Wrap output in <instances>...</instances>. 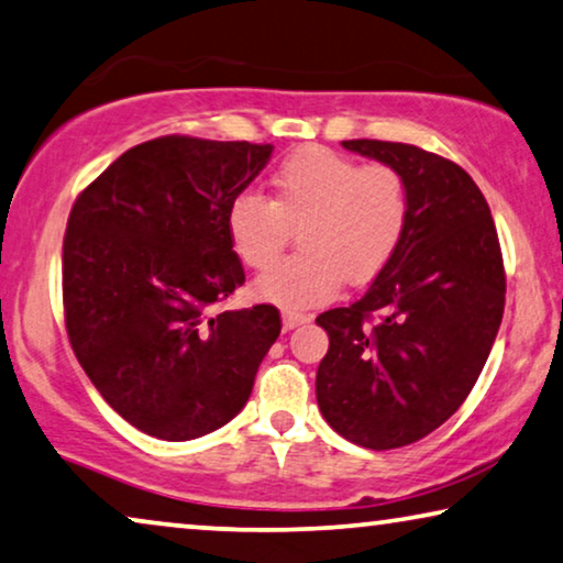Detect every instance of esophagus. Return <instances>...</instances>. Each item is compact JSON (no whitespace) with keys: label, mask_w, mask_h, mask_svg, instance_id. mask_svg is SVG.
<instances>
[{"label":"esophagus","mask_w":563,"mask_h":563,"mask_svg":"<svg viewBox=\"0 0 563 563\" xmlns=\"http://www.w3.org/2000/svg\"><path fill=\"white\" fill-rule=\"evenodd\" d=\"M310 321L308 313H300V310H292V308H285L283 310V329L290 331V329H298V325H303Z\"/></svg>","instance_id":"obj_1"}]
</instances>
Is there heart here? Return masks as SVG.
Here are the masks:
<instances>
[{
	"label": "heart",
	"instance_id": "heart-1",
	"mask_svg": "<svg viewBox=\"0 0 563 563\" xmlns=\"http://www.w3.org/2000/svg\"><path fill=\"white\" fill-rule=\"evenodd\" d=\"M273 197L240 191L228 207V238L250 271H269L299 228L301 253L257 280L280 306H316L343 280L376 278L405 240L409 184L391 164H358L325 146H300L271 176Z\"/></svg>",
	"mask_w": 563,
	"mask_h": 563
}]
</instances>
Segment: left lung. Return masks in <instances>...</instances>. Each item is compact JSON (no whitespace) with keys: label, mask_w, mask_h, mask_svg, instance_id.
<instances>
[{"label":"left lung","mask_w":563,"mask_h":563,"mask_svg":"<svg viewBox=\"0 0 563 563\" xmlns=\"http://www.w3.org/2000/svg\"><path fill=\"white\" fill-rule=\"evenodd\" d=\"M343 148L397 166L412 214L372 288L316 318L329 333L316 399L349 442L405 448L457 412L488 362L506 306L500 242L463 166L394 141L354 139Z\"/></svg>","instance_id":"left-lung-1"}]
</instances>
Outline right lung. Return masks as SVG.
<instances>
[{
  "mask_svg": "<svg viewBox=\"0 0 563 563\" xmlns=\"http://www.w3.org/2000/svg\"><path fill=\"white\" fill-rule=\"evenodd\" d=\"M271 154L250 141H146L67 217V339L100 397L151 438L195 440L228 424L280 335L271 303L222 308L245 283L228 207Z\"/></svg>",
  "mask_w": 563,
  "mask_h": 563,
  "instance_id": "add662e5",
  "label": "right lung"
}]
</instances>
